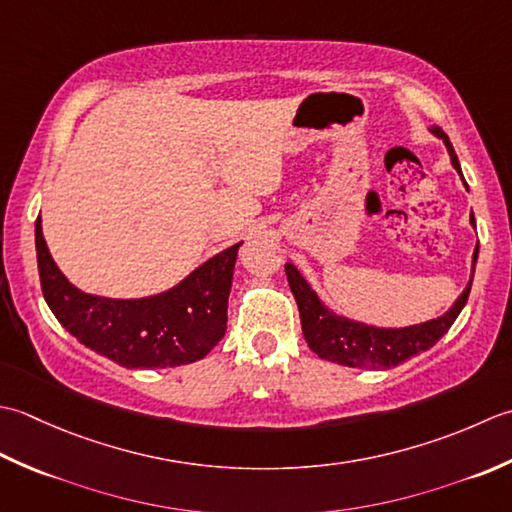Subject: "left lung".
<instances>
[{"instance_id": "1", "label": "left lung", "mask_w": 512, "mask_h": 512, "mask_svg": "<svg viewBox=\"0 0 512 512\" xmlns=\"http://www.w3.org/2000/svg\"><path fill=\"white\" fill-rule=\"evenodd\" d=\"M431 134L442 139L446 145V152L451 156V165L462 176L460 161L453 150L451 141H448L446 132L433 125ZM464 181V176H462ZM466 185V181H464ZM468 187V185H466ZM471 225L475 227V218L471 212ZM479 245L473 252V267H471V280H468L466 289L460 294L446 314L440 318L420 322V325L409 327H375L367 325L362 320H353L349 316H340L336 311L329 309L325 302L318 298V294L307 283V278L300 274L294 263H285V274L289 280L291 294H294L300 311L302 322V336H305L309 349L318 353V358L344 364V367L353 369H391L398 367L404 360H409L417 353L431 349L433 344L440 340L444 333L451 329L455 318L460 316L464 309L468 294H471L475 265H477Z\"/></svg>"}]
</instances>
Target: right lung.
<instances>
[{"mask_svg": "<svg viewBox=\"0 0 512 512\" xmlns=\"http://www.w3.org/2000/svg\"><path fill=\"white\" fill-rule=\"evenodd\" d=\"M241 245L218 252L161 294L106 298L70 283L50 256L41 216L35 223L39 280L50 311L81 344L125 369L181 367L221 342Z\"/></svg>", "mask_w": 512, "mask_h": 512, "instance_id": "add662e5", "label": "right lung"}]
</instances>
